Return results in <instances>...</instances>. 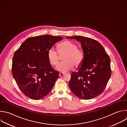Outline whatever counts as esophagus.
<instances>
[{
    "label": "esophagus",
    "instance_id": "esophagus-1",
    "mask_svg": "<svg viewBox=\"0 0 127 127\" xmlns=\"http://www.w3.org/2000/svg\"><path fill=\"white\" fill-rule=\"evenodd\" d=\"M64 73H63V72H59V76H62V75H64Z\"/></svg>",
    "mask_w": 127,
    "mask_h": 127
}]
</instances>
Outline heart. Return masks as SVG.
<instances>
[{"mask_svg":"<svg viewBox=\"0 0 127 127\" xmlns=\"http://www.w3.org/2000/svg\"><path fill=\"white\" fill-rule=\"evenodd\" d=\"M59 54H65L63 62L59 63L56 67V70L61 72H65L72 69L74 66L76 68L80 67L84 59L83 51L78 48L77 45L73 42L66 40L58 46ZM53 48L49 49L47 57L49 63L52 66H56L59 61V55Z\"/></svg>","mask_w":127,"mask_h":127,"instance_id":"heart-1","label":"heart"}]
</instances>
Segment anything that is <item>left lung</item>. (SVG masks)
<instances>
[{
    "label": "left lung",
    "instance_id": "obj_1",
    "mask_svg": "<svg viewBox=\"0 0 127 127\" xmlns=\"http://www.w3.org/2000/svg\"><path fill=\"white\" fill-rule=\"evenodd\" d=\"M66 38L80 42L84 54L78 72L71 73L69 88L81 99L94 98L104 91L111 77L110 57L103 46L94 39L81 36Z\"/></svg>",
    "mask_w": 127,
    "mask_h": 127
}]
</instances>
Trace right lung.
I'll return each instance as SVG.
<instances>
[{
  "instance_id": "obj_1",
  "label": "right lung",
  "mask_w": 127,
  "mask_h": 127,
  "mask_svg": "<svg viewBox=\"0 0 127 127\" xmlns=\"http://www.w3.org/2000/svg\"><path fill=\"white\" fill-rule=\"evenodd\" d=\"M63 38L49 35L30 37L15 52L12 74L22 92L33 100L45 97L58 78V71L51 66L47 52Z\"/></svg>"
}]
</instances>
